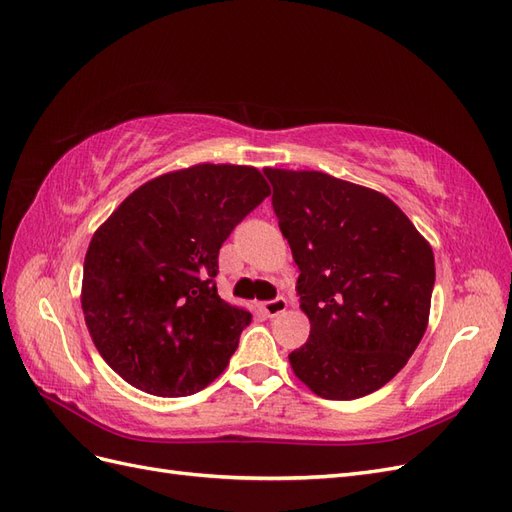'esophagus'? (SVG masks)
<instances>
[{
  "instance_id": "obj_1",
  "label": "esophagus",
  "mask_w": 512,
  "mask_h": 512,
  "mask_svg": "<svg viewBox=\"0 0 512 512\" xmlns=\"http://www.w3.org/2000/svg\"><path fill=\"white\" fill-rule=\"evenodd\" d=\"M288 307V301L284 297H277V299H271V301H265L262 303V312H265L269 318H275L286 312Z\"/></svg>"
}]
</instances>
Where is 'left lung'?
Returning a JSON list of instances; mask_svg holds the SVG:
<instances>
[{"instance_id": "1", "label": "left lung", "mask_w": 512, "mask_h": 512, "mask_svg": "<svg viewBox=\"0 0 512 512\" xmlns=\"http://www.w3.org/2000/svg\"><path fill=\"white\" fill-rule=\"evenodd\" d=\"M265 175L312 322L305 346L288 354L294 374L322 399L378 391L425 335L436 282L429 243L380 192L316 170Z\"/></svg>"}]
</instances>
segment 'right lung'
Here are the masks:
<instances>
[{"mask_svg": "<svg viewBox=\"0 0 512 512\" xmlns=\"http://www.w3.org/2000/svg\"><path fill=\"white\" fill-rule=\"evenodd\" d=\"M269 194L252 166L198 164L147 181L96 230L83 314L128 384L185 397L222 374L252 314L220 299V247Z\"/></svg>", "mask_w": 512, "mask_h": 512, "instance_id": "add662e5", "label": "right lung"}]
</instances>
